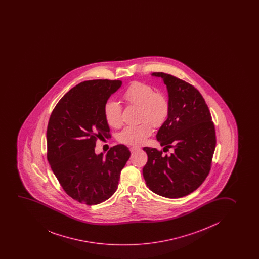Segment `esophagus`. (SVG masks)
Here are the masks:
<instances>
[{"instance_id": "1", "label": "esophagus", "mask_w": 259, "mask_h": 259, "mask_svg": "<svg viewBox=\"0 0 259 259\" xmlns=\"http://www.w3.org/2000/svg\"><path fill=\"white\" fill-rule=\"evenodd\" d=\"M139 150L140 148H138V147H131V148H130V151H131V152H135L136 150Z\"/></svg>"}]
</instances>
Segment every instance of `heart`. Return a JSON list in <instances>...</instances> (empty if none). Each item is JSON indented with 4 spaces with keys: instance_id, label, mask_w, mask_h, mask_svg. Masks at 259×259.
Listing matches in <instances>:
<instances>
[{
    "instance_id": "heart-1",
    "label": "heart",
    "mask_w": 259,
    "mask_h": 259,
    "mask_svg": "<svg viewBox=\"0 0 259 259\" xmlns=\"http://www.w3.org/2000/svg\"><path fill=\"white\" fill-rule=\"evenodd\" d=\"M124 98L129 104L140 107L138 125H130L120 132V143L131 146H141L152 134V126L160 127L170 114L168 98L144 82H135L124 92ZM104 116L109 126L118 128L123 124V108L116 101L109 100L104 106Z\"/></svg>"
}]
</instances>
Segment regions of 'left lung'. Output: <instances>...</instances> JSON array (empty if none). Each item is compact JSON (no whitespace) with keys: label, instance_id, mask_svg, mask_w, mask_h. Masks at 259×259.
<instances>
[{"label":"left lung","instance_id":"left-lung-1","mask_svg":"<svg viewBox=\"0 0 259 259\" xmlns=\"http://www.w3.org/2000/svg\"><path fill=\"white\" fill-rule=\"evenodd\" d=\"M152 75L163 79L168 91L170 114L159 128L157 139L170 148V156L145 147L148 161L143 177L150 191L170 199L182 198L195 191L206 180L215 149V130L208 107L191 83L163 72Z\"/></svg>","mask_w":259,"mask_h":259}]
</instances>
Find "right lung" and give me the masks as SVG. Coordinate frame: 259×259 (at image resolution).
<instances>
[{
  "mask_svg": "<svg viewBox=\"0 0 259 259\" xmlns=\"http://www.w3.org/2000/svg\"><path fill=\"white\" fill-rule=\"evenodd\" d=\"M120 80L80 82L57 103L47 127V159L65 192L79 203L96 205L115 193L120 172L130 158L123 144L96 155L98 140L111 138L104 116L109 96Z\"/></svg>",
  "mask_w": 259,
  "mask_h": 259,
  "instance_id": "obj_1",
  "label": "right lung"
}]
</instances>
